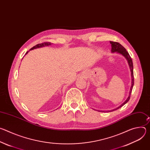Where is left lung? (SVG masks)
<instances>
[{
	"instance_id": "left-lung-1",
	"label": "left lung",
	"mask_w": 150,
	"mask_h": 150,
	"mask_svg": "<svg viewBox=\"0 0 150 150\" xmlns=\"http://www.w3.org/2000/svg\"><path fill=\"white\" fill-rule=\"evenodd\" d=\"M110 42L111 46H112V50H111L112 52V53L116 52L117 53L120 54L123 56H124L125 57V59L127 60V62L128 63V65H129V67L130 68V70H131V78H132V83H131V87L129 93V96H128V97L125 100V101L124 103H123L120 105H119L118 108H116L115 109H113V110H110V112H112V111L116 110L120 108L121 107H122L123 105H125L126 103H127V101L129 100L130 97H131V93H132V88H133V87H134V78L132 60L130 55L129 54V53H128V52L126 51V50L120 44H119V42H115V41H110Z\"/></svg>"
}]
</instances>
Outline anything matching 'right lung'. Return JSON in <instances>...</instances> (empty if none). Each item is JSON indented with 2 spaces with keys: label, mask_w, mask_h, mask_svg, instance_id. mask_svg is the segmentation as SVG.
<instances>
[{
  "label": "right lung",
  "mask_w": 150,
  "mask_h": 150,
  "mask_svg": "<svg viewBox=\"0 0 150 150\" xmlns=\"http://www.w3.org/2000/svg\"><path fill=\"white\" fill-rule=\"evenodd\" d=\"M51 45V42H42V43H41V44H38L36 46H34L33 47H32L30 50H33V49H37V48H40V47H45V46H50ZM29 51H28L25 54V55H26L28 53Z\"/></svg>",
  "instance_id": "add662e5"
}]
</instances>
